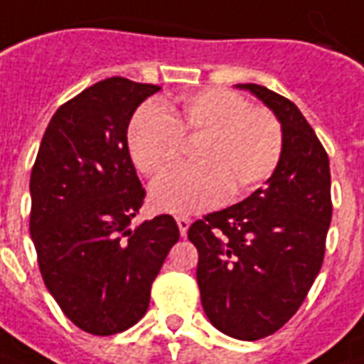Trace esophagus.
I'll list each match as a JSON object with an SVG mask.
<instances>
[{
	"instance_id": "obj_1",
	"label": "esophagus",
	"mask_w": 364,
	"mask_h": 364,
	"mask_svg": "<svg viewBox=\"0 0 364 364\" xmlns=\"http://www.w3.org/2000/svg\"><path fill=\"white\" fill-rule=\"evenodd\" d=\"M177 226H179V232H181V236H185L191 226V218L189 217H177Z\"/></svg>"
}]
</instances>
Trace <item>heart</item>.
Wrapping results in <instances>:
<instances>
[{
  "label": "heart",
  "instance_id": "obj_1",
  "mask_svg": "<svg viewBox=\"0 0 364 364\" xmlns=\"http://www.w3.org/2000/svg\"><path fill=\"white\" fill-rule=\"evenodd\" d=\"M197 139L193 167L156 183L151 203L167 213H197L230 197H244L266 181L284 151L278 116L250 106L242 94L207 88L167 108L144 104L128 126V149L139 173L164 177L181 161L185 142Z\"/></svg>",
  "mask_w": 364,
  "mask_h": 364
}]
</instances>
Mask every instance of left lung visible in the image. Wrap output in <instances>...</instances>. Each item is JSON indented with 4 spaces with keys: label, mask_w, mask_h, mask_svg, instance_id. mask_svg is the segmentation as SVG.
Here are the masks:
<instances>
[{
    "label": "left lung",
    "mask_w": 364,
    "mask_h": 364,
    "mask_svg": "<svg viewBox=\"0 0 364 364\" xmlns=\"http://www.w3.org/2000/svg\"><path fill=\"white\" fill-rule=\"evenodd\" d=\"M256 94L282 122L284 151L266 187L189 226L197 284L208 321L228 337L256 341L288 323L323 266L331 225L329 156L288 98Z\"/></svg>",
    "instance_id": "left-lung-1"
}]
</instances>
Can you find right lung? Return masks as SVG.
<instances>
[{
    "label": "right lung",
    "instance_id": "right-lung-1",
    "mask_svg": "<svg viewBox=\"0 0 364 364\" xmlns=\"http://www.w3.org/2000/svg\"><path fill=\"white\" fill-rule=\"evenodd\" d=\"M157 90L124 76L88 86L55 112L33 164L29 232L41 276L63 314L92 335L138 323L179 240L171 215L129 228L146 189L129 157L128 126Z\"/></svg>",
    "mask_w": 364,
    "mask_h": 364
}]
</instances>
